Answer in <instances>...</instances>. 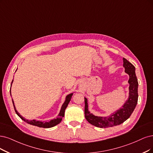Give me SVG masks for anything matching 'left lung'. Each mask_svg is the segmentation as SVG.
Instances as JSON below:
<instances>
[{
	"label": "left lung",
	"instance_id": "left-lung-1",
	"mask_svg": "<svg viewBox=\"0 0 153 153\" xmlns=\"http://www.w3.org/2000/svg\"><path fill=\"white\" fill-rule=\"evenodd\" d=\"M123 66L125 72L128 75V97L120 108L106 117L96 116L89 111L88 99L84 97L85 108L84 114L88 122L91 125L100 128L114 127L127 120L134 111L138 100V81L135 75V68L125 58H123Z\"/></svg>",
	"mask_w": 153,
	"mask_h": 153
}]
</instances>
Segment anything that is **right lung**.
I'll return each mask as SVG.
<instances>
[{
    "instance_id": "obj_1",
    "label": "right lung",
    "mask_w": 153,
    "mask_h": 153,
    "mask_svg": "<svg viewBox=\"0 0 153 153\" xmlns=\"http://www.w3.org/2000/svg\"><path fill=\"white\" fill-rule=\"evenodd\" d=\"M16 69V71H17ZM13 82V80L12 81V82H11V86H12V84ZM10 90H11V86H10ZM10 90V96H11V91ZM75 93V92H74ZM74 93H70L68 95L66 96L65 97V100L64 101V103H63V105H62V107H61V109H60V111L59 112V114L57 116V117H56V118H54V119H52L50 121H45V122H42V121H39V120H26V118H25L23 117H22L21 115H20L19 113L16 110V106L14 105V100H13L12 98V101H13V106H14V110H15V111L16 113V114L18 115L21 119L22 120H24L25 122H26V123L30 124V125H32V126H37V127H43V128H51V127H53L56 125H58L59 123H60V122L62 121V118L64 117V114H65V110L67 108V106L68 105V104L69 103L70 101L71 100V98H72V96L73 95Z\"/></svg>"
}]
</instances>
